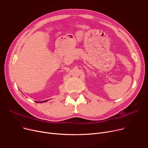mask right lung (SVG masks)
I'll return each instance as SVG.
<instances>
[{
  "label": "right lung",
  "instance_id": "1",
  "mask_svg": "<svg viewBox=\"0 0 148 148\" xmlns=\"http://www.w3.org/2000/svg\"><path fill=\"white\" fill-rule=\"evenodd\" d=\"M47 101H43V102H46Z\"/></svg>",
  "mask_w": 148,
  "mask_h": 148
}]
</instances>
